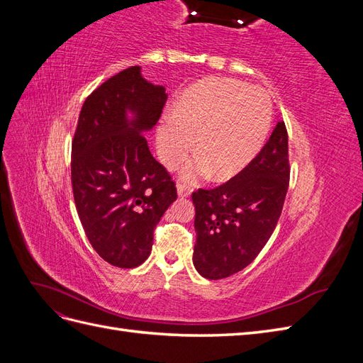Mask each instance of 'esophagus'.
Segmentation results:
<instances>
[{
  "label": "esophagus",
  "instance_id": "34e87169",
  "mask_svg": "<svg viewBox=\"0 0 363 363\" xmlns=\"http://www.w3.org/2000/svg\"><path fill=\"white\" fill-rule=\"evenodd\" d=\"M191 192H192V189L189 188L188 184H184V183H179L177 184V194H179V196H182V199H186V196H189Z\"/></svg>",
  "mask_w": 363,
  "mask_h": 363
}]
</instances>
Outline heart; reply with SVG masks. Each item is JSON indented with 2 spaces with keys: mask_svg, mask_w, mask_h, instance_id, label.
I'll list each match as a JSON object with an SVG mask.
<instances>
[{
  "mask_svg": "<svg viewBox=\"0 0 363 363\" xmlns=\"http://www.w3.org/2000/svg\"><path fill=\"white\" fill-rule=\"evenodd\" d=\"M272 121L269 95L233 79H208L186 91L172 108V121L157 130L159 159L177 168L195 148L196 156L183 179L196 182L211 175L235 177L265 144Z\"/></svg>",
  "mask_w": 363,
  "mask_h": 363,
  "instance_id": "1",
  "label": "heart"
}]
</instances>
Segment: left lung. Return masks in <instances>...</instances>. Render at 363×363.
Returning a JSON list of instances; mask_svg holds the SVG:
<instances>
[{
    "mask_svg": "<svg viewBox=\"0 0 363 363\" xmlns=\"http://www.w3.org/2000/svg\"><path fill=\"white\" fill-rule=\"evenodd\" d=\"M289 174L288 130L280 121L247 168L218 188L192 194L194 265L203 277H230L257 257L281 215Z\"/></svg>",
    "mask_w": 363,
    "mask_h": 363,
    "instance_id": "obj_1",
    "label": "left lung"
}]
</instances>
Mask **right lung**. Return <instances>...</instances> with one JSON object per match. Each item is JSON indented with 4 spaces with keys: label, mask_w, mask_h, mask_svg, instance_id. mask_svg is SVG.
<instances>
[{
    "label": "right lung",
    "mask_w": 363,
    "mask_h": 363,
    "mask_svg": "<svg viewBox=\"0 0 363 363\" xmlns=\"http://www.w3.org/2000/svg\"><path fill=\"white\" fill-rule=\"evenodd\" d=\"M164 103V87L131 67L86 98L77 123L71 156L77 213L94 250L118 268L147 260L155 228L177 199L172 177L142 135L157 124ZM127 111L134 113L131 121Z\"/></svg>",
    "instance_id": "right-lung-1"
}]
</instances>
